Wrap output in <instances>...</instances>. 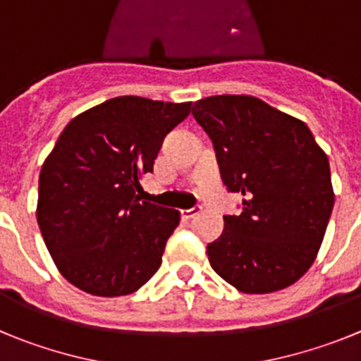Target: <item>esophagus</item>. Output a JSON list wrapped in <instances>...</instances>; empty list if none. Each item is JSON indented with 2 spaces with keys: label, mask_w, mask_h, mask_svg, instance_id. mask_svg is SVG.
<instances>
[{
  "label": "esophagus",
  "mask_w": 361,
  "mask_h": 361,
  "mask_svg": "<svg viewBox=\"0 0 361 361\" xmlns=\"http://www.w3.org/2000/svg\"><path fill=\"white\" fill-rule=\"evenodd\" d=\"M200 213V206H195V208H190V209H183L180 212V216H183L184 220H190L193 219V216H197Z\"/></svg>",
  "instance_id": "34e87169"
}]
</instances>
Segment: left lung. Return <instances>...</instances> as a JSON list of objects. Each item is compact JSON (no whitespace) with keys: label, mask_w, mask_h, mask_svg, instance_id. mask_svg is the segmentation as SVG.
<instances>
[{"label":"left lung","mask_w":361,"mask_h":361,"mask_svg":"<svg viewBox=\"0 0 361 361\" xmlns=\"http://www.w3.org/2000/svg\"><path fill=\"white\" fill-rule=\"evenodd\" d=\"M212 139L240 215L208 244L219 276L247 295L295 283L317 258L334 206L329 161L307 124L251 95L200 99L191 110Z\"/></svg>","instance_id":"left-lung-1"}]
</instances>
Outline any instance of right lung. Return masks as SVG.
Returning a JSON list of instances; mask_svg holds the SVG:
<instances>
[{
	"label": "right lung",
	"instance_id": "1",
	"mask_svg": "<svg viewBox=\"0 0 361 361\" xmlns=\"http://www.w3.org/2000/svg\"><path fill=\"white\" fill-rule=\"evenodd\" d=\"M190 111L191 103L123 95L66 124L41 168L37 224L75 288L130 295L161 267L180 215L139 199V178Z\"/></svg>",
	"mask_w": 361,
	"mask_h": 361
}]
</instances>
